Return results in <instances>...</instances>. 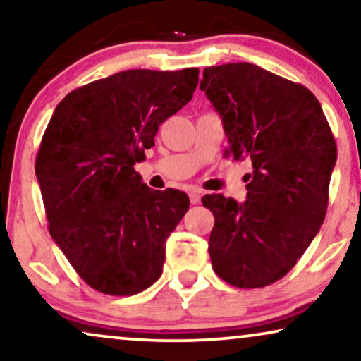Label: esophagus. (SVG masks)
I'll return each mask as SVG.
<instances>
[{"label": "esophagus", "instance_id": "obj_1", "mask_svg": "<svg viewBox=\"0 0 361 361\" xmlns=\"http://www.w3.org/2000/svg\"><path fill=\"white\" fill-rule=\"evenodd\" d=\"M189 197H190V204H192V205H197V204H199V202H200V197H202V195H200L199 190L194 189V190L189 192Z\"/></svg>", "mask_w": 361, "mask_h": 361}]
</instances>
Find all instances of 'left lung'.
I'll list each match as a JSON object with an SVG mask.
<instances>
[{"instance_id":"obj_1","label":"left lung","mask_w":361,"mask_h":361,"mask_svg":"<svg viewBox=\"0 0 361 361\" xmlns=\"http://www.w3.org/2000/svg\"><path fill=\"white\" fill-rule=\"evenodd\" d=\"M200 90L221 118L235 161L250 159L246 200L202 197L214 214V271L235 288L284 278L319 233L337 146L322 106L300 83L255 63L204 68Z\"/></svg>"}]
</instances>
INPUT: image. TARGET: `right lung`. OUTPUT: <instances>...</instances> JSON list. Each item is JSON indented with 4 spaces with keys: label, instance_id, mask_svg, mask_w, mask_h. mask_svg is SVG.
I'll list each match as a JSON object with an SVG mask.
<instances>
[{
    "label": "right lung",
    "instance_id": "obj_1",
    "mask_svg": "<svg viewBox=\"0 0 361 361\" xmlns=\"http://www.w3.org/2000/svg\"><path fill=\"white\" fill-rule=\"evenodd\" d=\"M199 68L118 72L59 103L36 157L49 233L98 293L133 295L162 274L184 192L152 190L135 171L161 123L192 100Z\"/></svg>",
    "mask_w": 361,
    "mask_h": 361
}]
</instances>
